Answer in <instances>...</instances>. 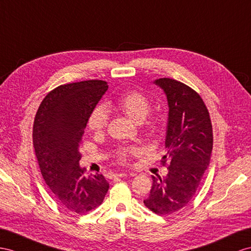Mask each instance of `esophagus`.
<instances>
[{
	"label": "esophagus",
	"mask_w": 251,
	"mask_h": 251,
	"mask_svg": "<svg viewBox=\"0 0 251 251\" xmlns=\"http://www.w3.org/2000/svg\"><path fill=\"white\" fill-rule=\"evenodd\" d=\"M130 175H131V176H134L136 174H133V173H130ZM126 176H127L126 173H117V174L113 175L114 178H124V177H126Z\"/></svg>",
	"instance_id": "34e87169"
}]
</instances>
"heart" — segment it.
Returning a JSON list of instances; mask_svg holds the SVG:
<instances>
[{
	"label": "heart",
	"mask_w": 251,
	"mask_h": 251,
	"mask_svg": "<svg viewBox=\"0 0 251 251\" xmlns=\"http://www.w3.org/2000/svg\"><path fill=\"white\" fill-rule=\"evenodd\" d=\"M118 107L128 118L136 123L143 122L151 109V101L143 93L137 90L126 92L118 100ZM109 114L105 106L99 105L94 107L88 117L89 129L96 133H100L105 130L108 124ZM162 129V120L156 115L146 119L144 121V131L150 136H156ZM144 150L141 146H127L122 147L115 155V162L120 165L128 166L131 163V159L142 155Z\"/></svg>",
	"instance_id": "1"
}]
</instances>
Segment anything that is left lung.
I'll return each instance as SVG.
<instances>
[{"label":"left lung","instance_id":"1","mask_svg":"<svg viewBox=\"0 0 251 251\" xmlns=\"http://www.w3.org/2000/svg\"><path fill=\"white\" fill-rule=\"evenodd\" d=\"M169 102V122L161 163L168 176H152L146 208L159 215L178 212L194 197L203 173L210 163L213 130L210 113L195 90L172 78H159Z\"/></svg>","mask_w":251,"mask_h":251}]
</instances>
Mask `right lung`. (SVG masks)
<instances>
[{
    "mask_svg": "<svg viewBox=\"0 0 251 251\" xmlns=\"http://www.w3.org/2000/svg\"><path fill=\"white\" fill-rule=\"evenodd\" d=\"M107 89L99 79L60 85L46 95L35 117L33 143L42 177L55 201L73 213L98 208L109 189L101 174L85 177L78 150L89 113Z\"/></svg>",
    "mask_w": 251,
    "mask_h": 251,
    "instance_id": "obj_1",
    "label": "right lung"
}]
</instances>
